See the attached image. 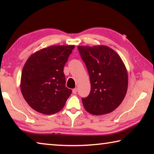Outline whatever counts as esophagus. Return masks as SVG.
<instances>
[{
	"label": "esophagus",
	"instance_id": "1",
	"mask_svg": "<svg viewBox=\"0 0 154 154\" xmlns=\"http://www.w3.org/2000/svg\"><path fill=\"white\" fill-rule=\"evenodd\" d=\"M77 88H75V89L72 90V93H73L74 94H77Z\"/></svg>",
	"mask_w": 154,
	"mask_h": 154
}]
</instances>
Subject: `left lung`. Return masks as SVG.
Returning <instances> with one entry per match:
<instances>
[{
	"instance_id": "8db88e82",
	"label": "left lung",
	"mask_w": 154,
	"mask_h": 154,
	"mask_svg": "<svg viewBox=\"0 0 154 154\" xmlns=\"http://www.w3.org/2000/svg\"><path fill=\"white\" fill-rule=\"evenodd\" d=\"M89 73L91 90L82 99L88 112L95 116L113 111L126 94L128 77L123 61L107 46H78Z\"/></svg>"
}]
</instances>
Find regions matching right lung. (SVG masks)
<instances>
[{"mask_svg":"<svg viewBox=\"0 0 154 154\" xmlns=\"http://www.w3.org/2000/svg\"><path fill=\"white\" fill-rule=\"evenodd\" d=\"M75 45H53L32 54L23 67L21 92L36 111L51 115L62 110L72 90L66 87L64 66Z\"/></svg>","mask_w":154,"mask_h":154,"instance_id":"1","label":"right lung"}]
</instances>
